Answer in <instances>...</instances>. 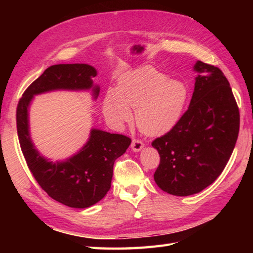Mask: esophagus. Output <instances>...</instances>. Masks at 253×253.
Masks as SVG:
<instances>
[{"label":"esophagus","instance_id":"obj_1","mask_svg":"<svg viewBox=\"0 0 253 253\" xmlns=\"http://www.w3.org/2000/svg\"><path fill=\"white\" fill-rule=\"evenodd\" d=\"M144 144L141 140H138V139H133L132 142H131V150L133 152H139L141 151V150L143 149Z\"/></svg>","mask_w":253,"mask_h":253}]
</instances>
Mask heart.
Masks as SVG:
<instances>
[{
  "instance_id": "heart-1",
  "label": "heart",
  "mask_w": 253,
  "mask_h": 253,
  "mask_svg": "<svg viewBox=\"0 0 253 253\" xmlns=\"http://www.w3.org/2000/svg\"><path fill=\"white\" fill-rule=\"evenodd\" d=\"M188 95L185 83L143 66L118 79L115 89L104 96L102 111L111 124L122 127L130 122V111L135 110L139 129L149 136H161L179 121Z\"/></svg>"
}]
</instances>
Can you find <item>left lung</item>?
I'll return each mask as SVG.
<instances>
[{"mask_svg":"<svg viewBox=\"0 0 253 253\" xmlns=\"http://www.w3.org/2000/svg\"><path fill=\"white\" fill-rule=\"evenodd\" d=\"M189 107L176 125L152 142L160 154L154 180L163 191L186 197L221 175L239 132V110L218 67L197 61Z\"/></svg>","mask_w":253,"mask_h":253,"instance_id":"1","label":"left lung"}]
</instances>
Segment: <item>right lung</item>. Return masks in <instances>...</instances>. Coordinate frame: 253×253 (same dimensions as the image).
Listing matches in <instances>:
<instances>
[{
	"label": "right lung",
	"mask_w": 253,
	"mask_h": 253,
	"mask_svg": "<svg viewBox=\"0 0 253 253\" xmlns=\"http://www.w3.org/2000/svg\"><path fill=\"white\" fill-rule=\"evenodd\" d=\"M96 69L88 64H58L46 68L19 100L16 113L17 132L27 165L47 195L67 207L85 209L98 203L110 190L115 160L126 152L130 138L92 128L88 141L77 153L53 162L43 157L31 140L29 107L35 95L51 91L100 92L93 83Z\"/></svg>",
	"instance_id": "1"
}]
</instances>
